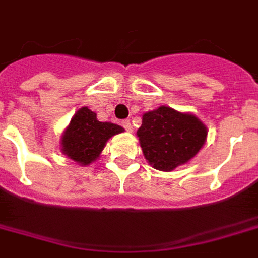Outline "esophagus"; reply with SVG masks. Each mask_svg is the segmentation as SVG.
Here are the masks:
<instances>
[{"label":"esophagus","mask_w":258,"mask_h":258,"mask_svg":"<svg viewBox=\"0 0 258 258\" xmlns=\"http://www.w3.org/2000/svg\"><path fill=\"white\" fill-rule=\"evenodd\" d=\"M123 127L125 128V131H128V133H133L134 131V128H133V124H131V121L130 120H123Z\"/></svg>","instance_id":"1"}]
</instances>
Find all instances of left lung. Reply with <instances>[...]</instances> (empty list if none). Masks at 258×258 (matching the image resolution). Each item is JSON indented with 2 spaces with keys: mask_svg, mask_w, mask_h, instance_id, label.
<instances>
[{
  "mask_svg": "<svg viewBox=\"0 0 258 258\" xmlns=\"http://www.w3.org/2000/svg\"><path fill=\"white\" fill-rule=\"evenodd\" d=\"M207 127L190 113L160 106L142 117L137 131L149 164L158 171H172L187 163L205 144Z\"/></svg>",
  "mask_w": 258,
  "mask_h": 258,
  "instance_id": "1",
  "label": "left lung"
}]
</instances>
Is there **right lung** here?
I'll list each match as a JSON object with an SVG mask.
<instances>
[{"mask_svg": "<svg viewBox=\"0 0 258 258\" xmlns=\"http://www.w3.org/2000/svg\"><path fill=\"white\" fill-rule=\"evenodd\" d=\"M124 130L113 123L98 121L89 108H81L71 119L61 139L62 153L82 165H89L100 157L106 141Z\"/></svg>", "mask_w": 258, "mask_h": 258, "instance_id": "right-lung-1", "label": "right lung"}]
</instances>
